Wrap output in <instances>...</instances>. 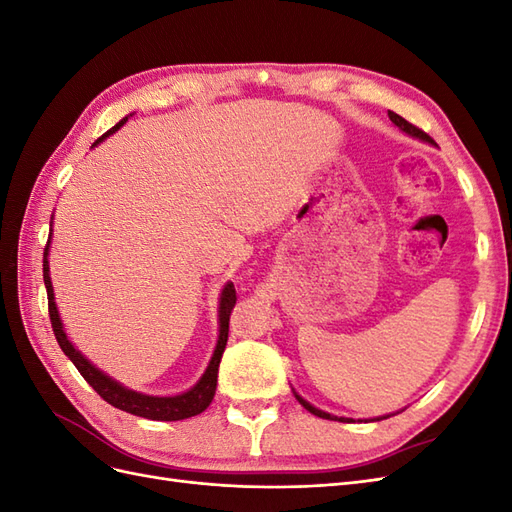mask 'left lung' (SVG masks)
<instances>
[{"mask_svg": "<svg viewBox=\"0 0 512 512\" xmlns=\"http://www.w3.org/2000/svg\"><path fill=\"white\" fill-rule=\"evenodd\" d=\"M389 119L395 123V126L399 128V130H404L406 134H410V136H414V138H418V141H425V143H431V145H436L433 143V138L427 134V132H423L421 128H416V126H412L410 121H406L404 117H399L397 113H393V111H389ZM294 397H297V401L299 404L307 410V412H312L314 416H320V418H329V421H342V423H352V418H344V416H333V414H329V412H322V410H318V408H314L312 404H309V401H305L301 395H297L294 393ZM382 418H389V416H380L378 421H382Z\"/></svg>", "mask_w": 512, "mask_h": 512, "instance_id": "8db88e82", "label": "left lung"}]
</instances>
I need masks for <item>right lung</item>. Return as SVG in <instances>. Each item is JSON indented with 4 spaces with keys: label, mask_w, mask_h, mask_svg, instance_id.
Returning <instances> with one entry per match:
<instances>
[{
    "label": "right lung",
    "mask_w": 512,
    "mask_h": 512,
    "mask_svg": "<svg viewBox=\"0 0 512 512\" xmlns=\"http://www.w3.org/2000/svg\"><path fill=\"white\" fill-rule=\"evenodd\" d=\"M126 121H128V117L121 119L117 126H113L106 134H102L98 141L94 143V147L98 143H102L108 134L117 132ZM49 245H51V237H49V243H46V247H44V265H42L46 297H49L51 327H53V333H55L59 348L64 350V354L74 363V367L79 369V374L91 384V389H94L111 406H115L123 412H130L134 416L151 418V421H183V418H190V416L205 412L213 401L215 386H218V367H220L222 354H224V348H226V342H228V320H230L232 307H235V303H237V292H235V286H232V282H228L222 290L220 309H218V312H220V337H218V344H215L213 356H211V361L205 369L203 378H200L190 391H185L181 395H173V397L143 395V393L126 389V386H121L111 376H106L104 371H100L96 365H91L85 359V356L72 346V342L64 331V324H61V320H59V312H57V305H55L53 284H51V277H49V258H46V256H49Z\"/></svg>",
    "instance_id": "add662e5"
}]
</instances>
